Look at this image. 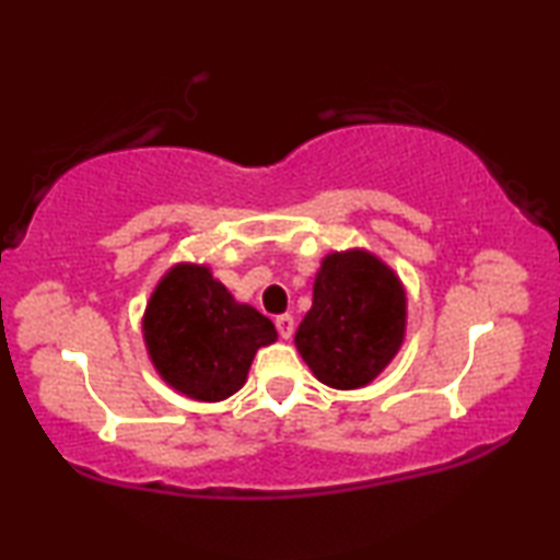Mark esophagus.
<instances>
[{
	"label": "esophagus",
	"instance_id": "34e87169",
	"mask_svg": "<svg viewBox=\"0 0 560 560\" xmlns=\"http://www.w3.org/2000/svg\"><path fill=\"white\" fill-rule=\"evenodd\" d=\"M273 324H277V330H279V336H281L283 340H289V338L293 336V318H291L289 314H283V316H277V320H273Z\"/></svg>",
	"mask_w": 560,
	"mask_h": 560
}]
</instances>
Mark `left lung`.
Listing matches in <instances>:
<instances>
[{"instance_id":"obj_1","label":"left lung","mask_w":560,"mask_h":560,"mask_svg":"<svg viewBox=\"0 0 560 560\" xmlns=\"http://www.w3.org/2000/svg\"><path fill=\"white\" fill-rule=\"evenodd\" d=\"M405 316V289L393 269L363 249L334 252L320 264L314 306L293 340L320 383L353 390L395 358Z\"/></svg>"}]
</instances>
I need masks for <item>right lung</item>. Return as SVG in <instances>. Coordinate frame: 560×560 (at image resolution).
Instances as JSON below:
<instances>
[{
  "instance_id": "right-lung-1",
  "label": "right lung",
  "mask_w": 560,
  "mask_h": 560,
  "mask_svg": "<svg viewBox=\"0 0 560 560\" xmlns=\"http://www.w3.org/2000/svg\"><path fill=\"white\" fill-rule=\"evenodd\" d=\"M143 336L167 385L192 400L220 402L244 385L277 328L257 308L236 303L207 267L177 264L150 296Z\"/></svg>"
}]
</instances>
